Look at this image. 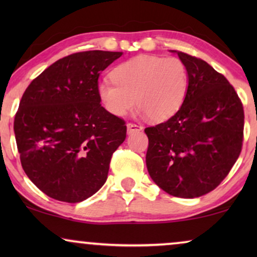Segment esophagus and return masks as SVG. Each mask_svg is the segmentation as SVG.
<instances>
[{
  "label": "esophagus",
  "instance_id": "34e87169",
  "mask_svg": "<svg viewBox=\"0 0 257 257\" xmlns=\"http://www.w3.org/2000/svg\"><path fill=\"white\" fill-rule=\"evenodd\" d=\"M143 125L142 124H136V122H128L127 124V133H133L136 131H142Z\"/></svg>",
  "mask_w": 257,
  "mask_h": 257
}]
</instances>
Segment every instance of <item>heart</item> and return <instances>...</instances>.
Wrapping results in <instances>:
<instances>
[{"label": "heart", "instance_id": "obj_1", "mask_svg": "<svg viewBox=\"0 0 257 257\" xmlns=\"http://www.w3.org/2000/svg\"><path fill=\"white\" fill-rule=\"evenodd\" d=\"M111 82H101L97 93L105 110L122 117L135 106L152 121H164L179 111L187 96L189 76L180 58L140 55L111 71Z\"/></svg>", "mask_w": 257, "mask_h": 257}]
</instances>
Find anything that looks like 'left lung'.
<instances>
[{
	"label": "left lung",
	"mask_w": 257,
	"mask_h": 257,
	"mask_svg": "<svg viewBox=\"0 0 257 257\" xmlns=\"http://www.w3.org/2000/svg\"><path fill=\"white\" fill-rule=\"evenodd\" d=\"M187 96L168 120L145 128L147 171L168 194L193 199L215 189L237 160L244 112L236 91L208 63L185 52Z\"/></svg>",
	"instance_id": "obj_1"
}]
</instances>
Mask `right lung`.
Wrapping results in <instances>:
<instances>
[{"mask_svg":"<svg viewBox=\"0 0 257 257\" xmlns=\"http://www.w3.org/2000/svg\"><path fill=\"white\" fill-rule=\"evenodd\" d=\"M121 55L101 50L69 55L24 91L14 120L21 164L52 199L80 202L106 181L112 154L126 138V125L101 106L98 78Z\"/></svg>","mask_w":257,"mask_h":257,"instance_id":"add662e5","label":"right lung"}]
</instances>
